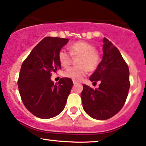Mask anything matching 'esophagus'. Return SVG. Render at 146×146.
I'll list each match as a JSON object with an SVG mask.
<instances>
[{"mask_svg": "<svg viewBox=\"0 0 146 146\" xmlns=\"http://www.w3.org/2000/svg\"><path fill=\"white\" fill-rule=\"evenodd\" d=\"M73 84H78V82H77L76 80H73Z\"/></svg>", "mask_w": 146, "mask_h": 146, "instance_id": "34e87169", "label": "esophagus"}]
</instances>
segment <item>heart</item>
<instances>
[{
  "instance_id": "obj_1",
  "label": "heart",
  "mask_w": 146,
  "mask_h": 146,
  "mask_svg": "<svg viewBox=\"0 0 146 146\" xmlns=\"http://www.w3.org/2000/svg\"><path fill=\"white\" fill-rule=\"evenodd\" d=\"M70 52L62 48L58 52V60L61 65L67 67L71 64L72 56L78 57V66H71L64 72L66 78H70L73 80H80L89 72H94L99 66L101 61L100 54L96 52L94 46L85 41H77L69 46Z\"/></svg>"
}]
</instances>
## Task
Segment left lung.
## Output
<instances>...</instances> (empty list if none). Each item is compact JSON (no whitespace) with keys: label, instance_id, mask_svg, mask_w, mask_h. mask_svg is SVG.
I'll use <instances>...</instances> for the list:
<instances>
[{"label":"left lung","instance_id":"1","mask_svg":"<svg viewBox=\"0 0 146 146\" xmlns=\"http://www.w3.org/2000/svg\"><path fill=\"white\" fill-rule=\"evenodd\" d=\"M102 42V60L89 78L96 84L98 81L99 87L93 89L83 84L81 93L83 109L97 120H107L116 114L124 105L130 86L129 68L121 52L106 38Z\"/></svg>","mask_w":146,"mask_h":146}]
</instances>
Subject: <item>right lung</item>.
Here are the masks:
<instances>
[{"label": "right lung", "mask_w": 146, "mask_h": 146, "mask_svg": "<svg viewBox=\"0 0 146 146\" xmlns=\"http://www.w3.org/2000/svg\"><path fill=\"white\" fill-rule=\"evenodd\" d=\"M68 39L47 36L30 52L21 67L18 79L19 94L29 111L40 118L57 116L64 108L73 81L61 78L51 81L52 73L61 69L58 52Z\"/></svg>", "instance_id": "obj_1"}]
</instances>
